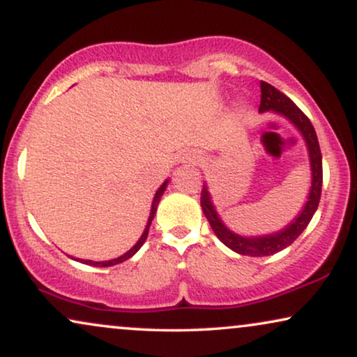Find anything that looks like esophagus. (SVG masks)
I'll list each match as a JSON object with an SVG mask.
<instances>
[{
	"mask_svg": "<svg viewBox=\"0 0 357 357\" xmlns=\"http://www.w3.org/2000/svg\"><path fill=\"white\" fill-rule=\"evenodd\" d=\"M199 159V155L193 151H187V153L182 154V162H188V164H197Z\"/></svg>",
	"mask_w": 357,
	"mask_h": 357,
	"instance_id": "obj_1",
	"label": "esophagus"
}]
</instances>
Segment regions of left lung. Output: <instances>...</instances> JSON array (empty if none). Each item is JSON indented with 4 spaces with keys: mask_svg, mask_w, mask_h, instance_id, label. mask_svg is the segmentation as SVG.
<instances>
[{
    "mask_svg": "<svg viewBox=\"0 0 357 357\" xmlns=\"http://www.w3.org/2000/svg\"><path fill=\"white\" fill-rule=\"evenodd\" d=\"M261 100H260V114L270 112V114L280 115L286 119L294 128L299 131V135L304 139L307 154H309L310 165V188L304 206L296 214L294 219L284 227L276 232L261 234V236H241L229 229L219 216L216 206H214L213 195L209 192V185L203 183L202 190V209L204 216L209 221V226L216 234V237L224 245L231 248L236 253L248 257H268L273 253H278L289 247L297 237L304 232V229L309 226L310 219L319 208L320 195H321V153L317 133L312 126L310 120L302 114V110L292 102L289 97H286L276 87H273L268 82L261 81Z\"/></svg>",
    "mask_w": 357,
    "mask_h": 357,
    "instance_id": "left-lung-1",
    "label": "left lung"
}]
</instances>
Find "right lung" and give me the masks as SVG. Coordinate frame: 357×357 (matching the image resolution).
I'll list each match as a JSON object with an SVG mask.
<instances>
[{
  "instance_id": "right-lung-1",
  "label": "right lung",
  "mask_w": 357,
  "mask_h": 357,
  "mask_svg": "<svg viewBox=\"0 0 357 357\" xmlns=\"http://www.w3.org/2000/svg\"><path fill=\"white\" fill-rule=\"evenodd\" d=\"M167 185H169V178L165 180V182H164L162 185H160V187L158 188V192H155L154 198H153V204H151V213H149L148 222H146L144 232L141 234L139 241L136 242L135 245L131 247L128 252H125L123 255H120V257H116V258H112V260H105V261H92V260H82V258H75V257H71V258H75V260L81 261V263H86V265H92V266H100V268H102V266H114V265H119V263H123L125 260H128V258L133 257L135 253L138 252L141 247H143V243L146 242V238H148V234H149L151 222H153V219H154V216H155V211H158V204H159V202H160V197H162V195H164L165 188H167Z\"/></svg>"
}]
</instances>
